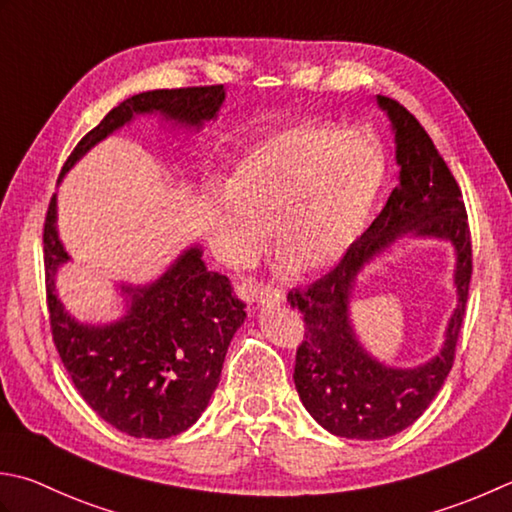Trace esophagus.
<instances>
[{"mask_svg":"<svg viewBox=\"0 0 512 512\" xmlns=\"http://www.w3.org/2000/svg\"><path fill=\"white\" fill-rule=\"evenodd\" d=\"M253 295H255L259 306H279V304H284V293L279 288H273V286H257L253 290Z\"/></svg>","mask_w":512,"mask_h":512,"instance_id":"obj_1","label":"esophagus"}]
</instances>
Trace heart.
Here are the masks:
<instances>
[{"mask_svg":"<svg viewBox=\"0 0 512 512\" xmlns=\"http://www.w3.org/2000/svg\"><path fill=\"white\" fill-rule=\"evenodd\" d=\"M384 153L362 130L297 124L266 135L210 195L217 255L253 264L273 226L275 257L299 275L335 266L357 242L384 182Z\"/></svg>","mask_w":512,"mask_h":512,"instance_id":"heart-1","label":"heart"}]
</instances>
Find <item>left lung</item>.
<instances>
[{"label":"left lung","instance_id":"8db88e82","mask_svg":"<svg viewBox=\"0 0 512 512\" xmlns=\"http://www.w3.org/2000/svg\"><path fill=\"white\" fill-rule=\"evenodd\" d=\"M395 135L399 184L382 213L348 248L342 262L306 290H290L288 302L304 315L306 335L297 348L295 388L304 408L328 433L346 439H386L422 417L453 368L462 328L473 250L466 208L453 173L433 139L408 110L377 95ZM439 238L454 246V285L458 306L440 353L419 367H390L358 342L349 302L363 268L385 254L399 238Z\"/></svg>","mask_w":512,"mask_h":512}]
</instances>
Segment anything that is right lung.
<instances>
[{"mask_svg":"<svg viewBox=\"0 0 512 512\" xmlns=\"http://www.w3.org/2000/svg\"><path fill=\"white\" fill-rule=\"evenodd\" d=\"M224 99V86L128 97L75 146L59 177L139 115L193 133L217 119ZM202 255V246L190 244L150 284H119L124 315L113 322H79L57 293V273L70 255L57 230V195L50 199L44 266L53 342L84 402L130 437L168 439L193 426L222 377L230 339L246 322V304L230 279L208 270Z\"/></svg>","mask_w":512,"mask_h":512,"instance_id":"obj_1","label":"right lung"}]
</instances>
